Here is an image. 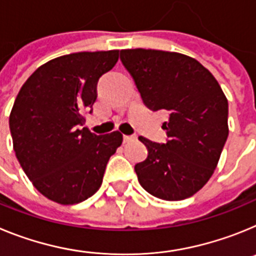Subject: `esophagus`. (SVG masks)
<instances>
[{
  "label": "esophagus",
  "instance_id": "obj_1",
  "mask_svg": "<svg viewBox=\"0 0 256 256\" xmlns=\"http://www.w3.org/2000/svg\"><path fill=\"white\" fill-rule=\"evenodd\" d=\"M136 138H137V137H136V136H126V134L123 136V141H124V142H130V141H134Z\"/></svg>",
  "mask_w": 256,
  "mask_h": 256
}]
</instances>
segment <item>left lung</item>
<instances>
[{
  "label": "left lung",
  "mask_w": 256,
  "mask_h": 256,
  "mask_svg": "<svg viewBox=\"0 0 256 256\" xmlns=\"http://www.w3.org/2000/svg\"><path fill=\"white\" fill-rule=\"evenodd\" d=\"M120 60L148 108L166 110L168 140L140 137L148 158L134 165L148 194L168 201L195 195L209 180L228 137V101L216 79L190 56L160 50H122Z\"/></svg>",
  "instance_id": "obj_1"
}]
</instances>
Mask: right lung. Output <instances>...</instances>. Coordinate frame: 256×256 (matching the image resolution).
Returning <instances> with one entry per match:
<instances>
[{
	"instance_id": "add662e5",
	"label": "right lung",
	"mask_w": 256,
	"mask_h": 256,
	"mask_svg": "<svg viewBox=\"0 0 256 256\" xmlns=\"http://www.w3.org/2000/svg\"><path fill=\"white\" fill-rule=\"evenodd\" d=\"M118 58V50L54 58L26 79L14 102L8 124L15 155L33 186L58 204L91 198L123 141L118 130L97 136L80 130L82 112L97 98L98 79Z\"/></svg>"
}]
</instances>
